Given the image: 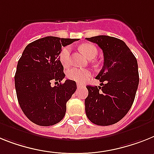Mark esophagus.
<instances>
[{
    "mask_svg": "<svg viewBox=\"0 0 154 154\" xmlns=\"http://www.w3.org/2000/svg\"><path fill=\"white\" fill-rule=\"evenodd\" d=\"M77 88H81V87H84V85H82V84H80V83H77Z\"/></svg>",
    "mask_w": 154,
    "mask_h": 154,
    "instance_id": "esophagus-1",
    "label": "esophagus"
}]
</instances>
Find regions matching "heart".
I'll use <instances>...</instances> for the list:
<instances>
[{
	"mask_svg": "<svg viewBox=\"0 0 154 154\" xmlns=\"http://www.w3.org/2000/svg\"><path fill=\"white\" fill-rule=\"evenodd\" d=\"M80 50L85 55L88 60L95 58L97 55V49L95 45L91 43H84L80 46ZM70 51L71 49L69 46H64L61 49L59 53V60L63 67H68L70 63ZM91 75L90 70L78 68H71L66 73V76L69 80L84 82Z\"/></svg>",
	"mask_w": 154,
	"mask_h": 154,
	"instance_id": "1",
	"label": "heart"
}]
</instances>
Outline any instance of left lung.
I'll return each mask as SVG.
<instances>
[{"label":"left lung","mask_w":154,"mask_h":154,"mask_svg":"<svg viewBox=\"0 0 154 154\" xmlns=\"http://www.w3.org/2000/svg\"><path fill=\"white\" fill-rule=\"evenodd\" d=\"M86 39L97 44L104 55V65L95 77L101 85L87 86V117L95 125H113L128 113L134 101L140 80L137 60L119 38L97 35Z\"/></svg>","instance_id":"left-lung-1"}]
</instances>
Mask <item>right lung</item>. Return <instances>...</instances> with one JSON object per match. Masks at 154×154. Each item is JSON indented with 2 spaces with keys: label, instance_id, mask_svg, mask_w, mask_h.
<instances>
[{
  "label": "right lung",
  "instance_id": "right-lung-1",
  "mask_svg": "<svg viewBox=\"0 0 154 154\" xmlns=\"http://www.w3.org/2000/svg\"><path fill=\"white\" fill-rule=\"evenodd\" d=\"M77 38L47 36L31 42L24 49L14 75L17 97L21 110L33 123L49 126L63 119L66 102L77 90L76 82L66 80L59 60L62 46Z\"/></svg>",
  "mask_w": 154,
  "mask_h": 154
}]
</instances>
